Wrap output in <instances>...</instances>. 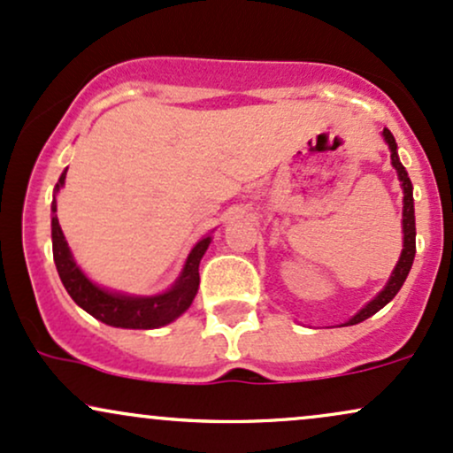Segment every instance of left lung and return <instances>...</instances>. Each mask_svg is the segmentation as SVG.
<instances>
[{
    "label": "left lung",
    "mask_w": 453,
    "mask_h": 453,
    "mask_svg": "<svg viewBox=\"0 0 453 453\" xmlns=\"http://www.w3.org/2000/svg\"><path fill=\"white\" fill-rule=\"evenodd\" d=\"M383 140H386V144L389 147V157H392V165L394 170H396L398 174V180H400V187H403V251H400V257L396 262V266H394L392 274H389L386 288L379 292L375 298L371 300V303H366L362 306L360 311H357L356 315L351 317L349 321H345L342 326H356L360 324V321L368 319V317H372L377 313V311H381L383 306H386L389 300L394 298L400 292V288H403V283L407 280L409 277V270L413 266V259H415V209H413V185H411V179L407 174V170H404V165L400 164V157H398V144L396 140H394L392 132L386 127L383 129Z\"/></svg>",
    "instance_id": "8db88e82"
}]
</instances>
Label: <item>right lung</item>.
Returning <instances> with one entry per match:
<instances>
[{"label":"right lung","mask_w":453,"mask_h":453,"mask_svg":"<svg viewBox=\"0 0 453 453\" xmlns=\"http://www.w3.org/2000/svg\"><path fill=\"white\" fill-rule=\"evenodd\" d=\"M65 173H61L53 191V204H50V236H53V259L61 283L70 298L81 306L82 311L100 319L102 324L112 327H127V330H155V327L173 324L194 303L197 288H200V259L204 257L206 249L212 241V234H206L194 244L187 256L183 270L165 292L155 296H136L126 292H112V289L100 288L97 283L82 273L74 256H72L67 241L61 232L59 219H57V194L65 185Z\"/></svg>","instance_id":"add662e5"}]
</instances>
